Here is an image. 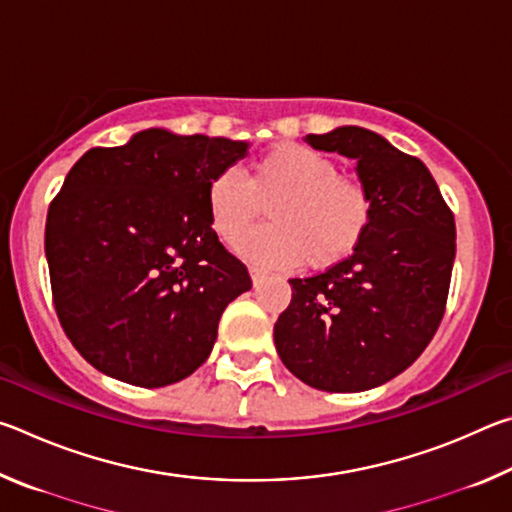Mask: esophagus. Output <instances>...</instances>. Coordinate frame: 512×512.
Listing matches in <instances>:
<instances>
[{
	"label": "esophagus",
	"instance_id": "1",
	"mask_svg": "<svg viewBox=\"0 0 512 512\" xmlns=\"http://www.w3.org/2000/svg\"><path fill=\"white\" fill-rule=\"evenodd\" d=\"M248 271H250V280H253L255 287H257V284H262V282L266 280V271H262V268H257V266H250Z\"/></svg>",
	"mask_w": 512,
	"mask_h": 512
}]
</instances>
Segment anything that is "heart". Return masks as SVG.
Returning a JSON list of instances; mask_svg holds the SVG:
<instances>
[{"mask_svg": "<svg viewBox=\"0 0 512 512\" xmlns=\"http://www.w3.org/2000/svg\"><path fill=\"white\" fill-rule=\"evenodd\" d=\"M268 207L273 223L241 241L239 250L255 264L282 266L300 259L325 268L348 257L366 237L372 198L366 185L343 176L336 162L311 146L282 142L253 162L250 178L237 169L214 173L205 189L212 230L228 244L246 235Z\"/></svg>", "mask_w": 512, "mask_h": 512, "instance_id": "obj_1", "label": "heart"}]
</instances>
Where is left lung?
<instances>
[{
  "label": "left lung",
  "instance_id": "obj_1",
  "mask_svg": "<svg viewBox=\"0 0 512 512\" xmlns=\"http://www.w3.org/2000/svg\"><path fill=\"white\" fill-rule=\"evenodd\" d=\"M305 142L357 162L372 216L350 257L289 280L291 305L275 323V350L311 388L370 391L409 368L443 320L454 214L429 169L368 128L341 126Z\"/></svg>",
  "mask_w": 512,
  "mask_h": 512
}]
</instances>
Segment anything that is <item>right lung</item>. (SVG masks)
<instances>
[{
    "instance_id": "right-lung-1",
    "label": "right lung",
    "mask_w": 512,
    "mask_h": 512,
    "mask_svg": "<svg viewBox=\"0 0 512 512\" xmlns=\"http://www.w3.org/2000/svg\"><path fill=\"white\" fill-rule=\"evenodd\" d=\"M248 146L149 128L69 169L47 214L51 293L103 375L160 388L210 357L223 309L253 282L212 230L205 189Z\"/></svg>"
}]
</instances>
